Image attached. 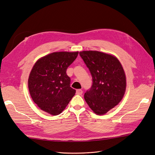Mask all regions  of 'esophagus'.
I'll return each mask as SVG.
<instances>
[{
    "label": "esophagus",
    "instance_id": "obj_1",
    "mask_svg": "<svg viewBox=\"0 0 155 155\" xmlns=\"http://www.w3.org/2000/svg\"><path fill=\"white\" fill-rule=\"evenodd\" d=\"M83 94V90L81 89H78L76 90V94L77 95H81Z\"/></svg>",
    "mask_w": 155,
    "mask_h": 155
}]
</instances>
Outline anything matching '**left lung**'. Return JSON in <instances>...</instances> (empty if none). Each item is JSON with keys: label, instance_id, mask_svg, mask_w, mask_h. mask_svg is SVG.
<instances>
[{"label": "left lung", "instance_id": "left-lung-1", "mask_svg": "<svg viewBox=\"0 0 155 155\" xmlns=\"http://www.w3.org/2000/svg\"><path fill=\"white\" fill-rule=\"evenodd\" d=\"M92 77L91 88L84 98L95 114L104 115L114 108L124 95L126 80L120 61L114 56L95 51L79 52Z\"/></svg>", "mask_w": 155, "mask_h": 155}]
</instances>
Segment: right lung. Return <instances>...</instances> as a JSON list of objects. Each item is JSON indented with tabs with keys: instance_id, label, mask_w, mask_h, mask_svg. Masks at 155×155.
I'll use <instances>...</instances> for the list:
<instances>
[{
	"instance_id": "right-lung-1",
	"label": "right lung",
	"mask_w": 155,
	"mask_h": 155,
	"mask_svg": "<svg viewBox=\"0 0 155 155\" xmlns=\"http://www.w3.org/2000/svg\"><path fill=\"white\" fill-rule=\"evenodd\" d=\"M78 52H56L36 62L29 74L28 87L34 102L52 115L60 114L76 94L71 87L67 68L76 59Z\"/></svg>"
}]
</instances>
